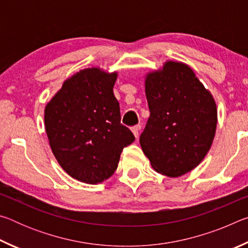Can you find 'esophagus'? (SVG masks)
<instances>
[{
  "label": "esophagus",
  "mask_w": 248,
  "mask_h": 248,
  "mask_svg": "<svg viewBox=\"0 0 248 248\" xmlns=\"http://www.w3.org/2000/svg\"><path fill=\"white\" fill-rule=\"evenodd\" d=\"M140 125L138 124V125H134V127H132L131 128V130H132V132H133V134H134V137L136 138H138L139 137V130H140Z\"/></svg>",
  "instance_id": "1"
}]
</instances>
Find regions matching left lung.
<instances>
[{"mask_svg":"<svg viewBox=\"0 0 248 248\" xmlns=\"http://www.w3.org/2000/svg\"><path fill=\"white\" fill-rule=\"evenodd\" d=\"M150 117L140 144L153 169L169 177L194 170L207 155L217 128L212 95L189 66L169 61L146 75Z\"/></svg>","mask_w":248,"mask_h":248,"instance_id":"left-lung-1","label":"left lung"}]
</instances>
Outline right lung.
Instances as JSON below:
<instances>
[{
  "instance_id": "1",
  "label": "right lung",
  "mask_w": 248,
  "mask_h": 248,
  "mask_svg": "<svg viewBox=\"0 0 248 248\" xmlns=\"http://www.w3.org/2000/svg\"><path fill=\"white\" fill-rule=\"evenodd\" d=\"M117 73L85 69L66 79L45 109L52 153L73 178L97 184L115 173L124 148L136 140L120 123Z\"/></svg>"
}]
</instances>
